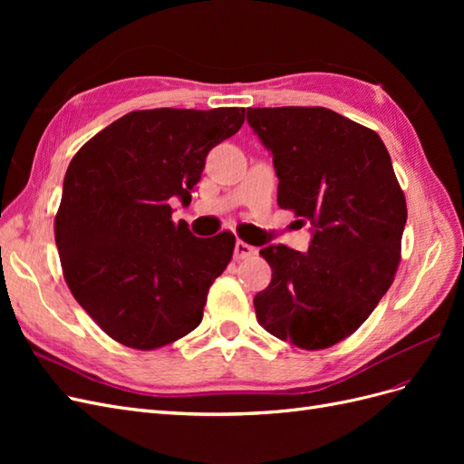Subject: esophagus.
<instances>
[{
    "label": "esophagus",
    "mask_w": 464,
    "mask_h": 464,
    "mask_svg": "<svg viewBox=\"0 0 464 464\" xmlns=\"http://www.w3.org/2000/svg\"><path fill=\"white\" fill-rule=\"evenodd\" d=\"M257 254V249L254 247V246H249V244H246V242H242V240H237L236 242V247H234V257L240 261V259H247V257H251V256H256Z\"/></svg>",
    "instance_id": "esophagus-1"
}]
</instances>
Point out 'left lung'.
I'll use <instances>...</instances> for the list:
<instances>
[{
  "instance_id": "obj_1",
  "label": "left lung",
  "mask_w": 464,
  "mask_h": 464,
  "mask_svg": "<svg viewBox=\"0 0 464 464\" xmlns=\"http://www.w3.org/2000/svg\"><path fill=\"white\" fill-rule=\"evenodd\" d=\"M271 150L278 207L314 227L312 246H266L271 285L254 298L257 321L280 341L321 350L344 341L392 285L406 199L373 130L321 106L247 108Z\"/></svg>"
}]
</instances>
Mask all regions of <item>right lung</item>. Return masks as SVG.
Listing matches in <instances>:
<instances>
[{
	"label": "right lung",
	"instance_id": "obj_1",
	"mask_svg": "<svg viewBox=\"0 0 464 464\" xmlns=\"http://www.w3.org/2000/svg\"><path fill=\"white\" fill-rule=\"evenodd\" d=\"M244 108L135 110L82 145L53 220L63 278L110 339L154 350L191 333L236 237H195L172 220L191 203L208 150L232 137Z\"/></svg>",
	"mask_w": 464,
	"mask_h": 464
}]
</instances>
